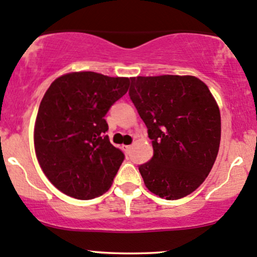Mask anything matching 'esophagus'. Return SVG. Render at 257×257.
<instances>
[{"mask_svg": "<svg viewBox=\"0 0 257 257\" xmlns=\"http://www.w3.org/2000/svg\"><path fill=\"white\" fill-rule=\"evenodd\" d=\"M122 150L128 154L130 152H131V150H132V146H122Z\"/></svg>", "mask_w": 257, "mask_h": 257, "instance_id": "obj_1", "label": "esophagus"}]
</instances>
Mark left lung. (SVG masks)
<instances>
[{
    "label": "left lung",
    "mask_w": 257,
    "mask_h": 257,
    "mask_svg": "<svg viewBox=\"0 0 257 257\" xmlns=\"http://www.w3.org/2000/svg\"><path fill=\"white\" fill-rule=\"evenodd\" d=\"M128 95L153 146L139 167L147 189L165 200L194 192L219 150L220 114L208 87L194 76L134 77Z\"/></svg>",
    "instance_id": "8db88e82"
}]
</instances>
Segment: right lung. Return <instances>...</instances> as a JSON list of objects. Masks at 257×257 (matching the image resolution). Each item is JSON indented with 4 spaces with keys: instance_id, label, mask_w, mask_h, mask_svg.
Masks as SVG:
<instances>
[{
    "instance_id": "right-lung-1",
    "label": "right lung",
    "mask_w": 257,
    "mask_h": 257,
    "mask_svg": "<svg viewBox=\"0 0 257 257\" xmlns=\"http://www.w3.org/2000/svg\"><path fill=\"white\" fill-rule=\"evenodd\" d=\"M128 85L125 77L73 72L46 90L35 121V153L63 194L90 200L109 190L125 154L110 143L104 117Z\"/></svg>"
}]
</instances>
